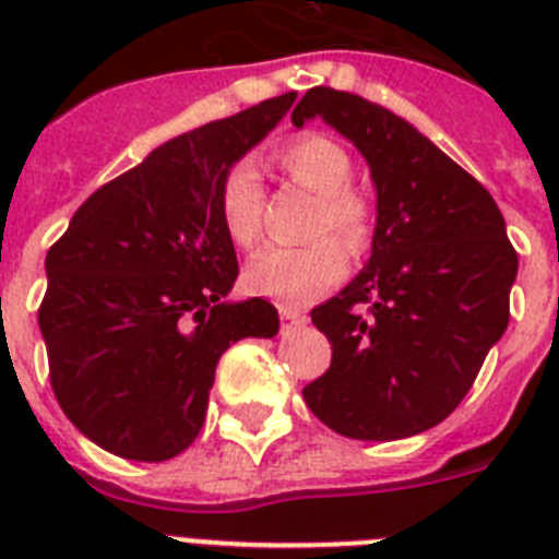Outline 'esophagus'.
I'll return each mask as SVG.
<instances>
[{
  "instance_id": "obj_1",
  "label": "esophagus",
  "mask_w": 559,
  "mask_h": 559,
  "mask_svg": "<svg viewBox=\"0 0 559 559\" xmlns=\"http://www.w3.org/2000/svg\"><path fill=\"white\" fill-rule=\"evenodd\" d=\"M308 324V316L299 313V310L294 308H280V330L283 333H290V330L296 328H305Z\"/></svg>"
}]
</instances>
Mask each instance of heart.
<instances>
[{"instance_id":"heart-1","label":"heart","mask_w":559,"mask_h":559,"mask_svg":"<svg viewBox=\"0 0 559 559\" xmlns=\"http://www.w3.org/2000/svg\"><path fill=\"white\" fill-rule=\"evenodd\" d=\"M276 162L294 185L316 195L310 237L302 249H263L246 265L243 283L254 296L285 308H302L328 294L347 271V254H360L372 243L374 215L353 190L355 165L349 151L328 133H302L280 147ZM260 173L249 159L226 170L218 192L221 224L237 249H251L260 237ZM331 237L328 238L326 235Z\"/></svg>"}]
</instances>
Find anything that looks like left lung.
Here are the masks:
<instances>
[{"label": "left lung", "mask_w": 559, "mask_h": 559, "mask_svg": "<svg viewBox=\"0 0 559 559\" xmlns=\"http://www.w3.org/2000/svg\"><path fill=\"white\" fill-rule=\"evenodd\" d=\"M313 117L364 153L378 224L364 271L310 310L333 360L305 403L349 439L414 437L462 403L510 324L518 254L490 192L412 122L330 86L290 114Z\"/></svg>", "instance_id": "left-lung-1"}]
</instances>
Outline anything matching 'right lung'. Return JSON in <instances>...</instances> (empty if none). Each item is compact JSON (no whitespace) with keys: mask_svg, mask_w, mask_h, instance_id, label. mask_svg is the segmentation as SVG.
I'll use <instances>...</instances> for the list:
<instances>
[{"mask_svg":"<svg viewBox=\"0 0 559 559\" xmlns=\"http://www.w3.org/2000/svg\"><path fill=\"white\" fill-rule=\"evenodd\" d=\"M294 100L271 97L159 145L92 192L47 251L49 383L69 423L108 453L165 462L187 451L221 355L280 330L260 296L224 299L237 254L218 192Z\"/></svg>","mask_w":559,"mask_h":559,"instance_id":"1","label":"right lung"}]
</instances>
